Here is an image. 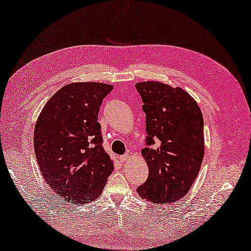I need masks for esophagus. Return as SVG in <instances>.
I'll use <instances>...</instances> for the list:
<instances>
[{"mask_svg":"<svg viewBox=\"0 0 251 251\" xmlns=\"http://www.w3.org/2000/svg\"><path fill=\"white\" fill-rule=\"evenodd\" d=\"M119 158H120V162L121 163H126V162H127V160H129V155H127V154L121 155Z\"/></svg>","mask_w":251,"mask_h":251,"instance_id":"1","label":"esophagus"}]
</instances>
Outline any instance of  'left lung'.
<instances>
[{"label":"left lung","mask_w":251,"mask_h":251,"mask_svg":"<svg viewBox=\"0 0 251 251\" xmlns=\"http://www.w3.org/2000/svg\"><path fill=\"white\" fill-rule=\"evenodd\" d=\"M146 114L147 148L142 154L148 179L137 188L143 199L175 203L188 193L204 155L203 117L192 96L180 87L148 81L135 85ZM159 142L157 149L149 147Z\"/></svg>","instance_id":"left-lung-1"}]
</instances>
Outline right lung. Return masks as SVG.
Here are the masks:
<instances>
[{"mask_svg":"<svg viewBox=\"0 0 251 251\" xmlns=\"http://www.w3.org/2000/svg\"><path fill=\"white\" fill-rule=\"evenodd\" d=\"M112 90V85L103 83L68 84L38 116L36 158L47 184L66 203L85 204L99 198L114 170L98 122L102 101Z\"/></svg>","mask_w":251,"mask_h":251,"instance_id":"add662e5","label":"right lung"}]
</instances>
